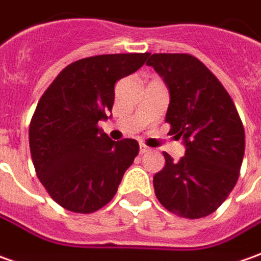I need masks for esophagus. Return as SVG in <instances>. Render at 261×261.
Returning <instances> with one entry per match:
<instances>
[{
    "instance_id": "obj_1",
    "label": "esophagus",
    "mask_w": 261,
    "mask_h": 261,
    "mask_svg": "<svg viewBox=\"0 0 261 261\" xmlns=\"http://www.w3.org/2000/svg\"><path fill=\"white\" fill-rule=\"evenodd\" d=\"M147 151H150V147H147V145L144 144L140 145V154H145Z\"/></svg>"
}]
</instances>
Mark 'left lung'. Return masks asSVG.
Segmentation results:
<instances>
[{
    "instance_id": "obj_1",
    "label": "left lung",
    "mask_w": 261,
    "mask_h": 261,
    "mask_svg": "<svg viewBox=\"0 0 261 261\" xmlns=\"http://www.w3.org/2000/svg\"><path fill=\"white\" fill-rule=\"evenodd\" d=\"M147 65L167 84L166 121L186 145L177 163L163 153L166 166L154 175V193L170 213L201 219L219 208L239 180L246 145L242 118L226 88L196 57L150 54Z\"/></svg>"
}]
</instances>
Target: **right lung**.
Instances as JSON below:
<instances>
[{
  "mask_svg": "<svg viewBox=\"0 0 261 261\" xmlns=\"http://www.w3.org/2000/svg\"><path fill=\"white\" fill-rule=\"evenodd\" d=\"M147 57L104 54L71 63L38 101L28 131L31 159L49 197L64 208L100 210L137 157L136 140L113 141L98 121L113 108L117 81L143 67Z\"/></svg>",
  "mask_w": 261,
  "mask_h": 261,
  "instance_id": "1",
  "label": "right lung"
}]
</instances>
